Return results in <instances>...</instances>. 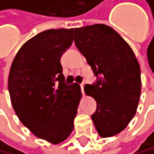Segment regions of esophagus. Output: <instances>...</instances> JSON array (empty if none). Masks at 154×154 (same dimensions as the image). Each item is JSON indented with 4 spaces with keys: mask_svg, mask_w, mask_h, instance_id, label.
<instances>
[{
    "mask_svg": "<svg viewBox=\"0 0 154 154\" xmlns=\"http://www.w3.org/2000/svg\"><path fill=\"white\" fill-rule=\"evenodd\" d=\"M84 85H85V83H84V82H82V84H80V88H82V93L84 92V91H83V88H84Z\"/></svg>",
    "mask_w": 154,
    "mask_h": 154,
    "instance_id": "obj_1",
    "label": "esophagus"
}]
</instances>
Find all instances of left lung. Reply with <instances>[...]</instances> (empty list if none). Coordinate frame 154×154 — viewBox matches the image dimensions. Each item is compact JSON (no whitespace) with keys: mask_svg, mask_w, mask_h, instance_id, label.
Here are the masks:
<instances>
[{"mask_svg":"<svg viewBox=\"0 0 154 154\" xmlns=\"http://www.w3.org/2000/svg\"><path fill=\"white\" fill-rule=\"evenodd\" d=\"M75 46L97 76L84 86L97 103L91 116L102 138L115 136L136 115L141 94L140 65L132 48L109 26L94 24L74 30Z\"/></svg>","mask_w":154,"mask_h":154,"instance_id":"8db88e82","label":"left lung"}]
</instances>
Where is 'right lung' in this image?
Returning <instances> with one entry per match:
<instances>
[{
	"label": "right lung",
	"instance_id": "add662e5",
	"mask_svg": "<svg viewBox=\"0 0 154 154\" xmlns=\"http://www.w3.org/2000/svg\"><path fill=\"white\" fill-rule=\"evenodd\" d=\"M74 29L36 35L17 52L8 75L14 112L35 136L59 144L70 136L82 98L79 84L67 85L60 59L72 43Z\"/></svg>",
	"mask_w": 154,
	"mask_h": 154
}]
</instances>
